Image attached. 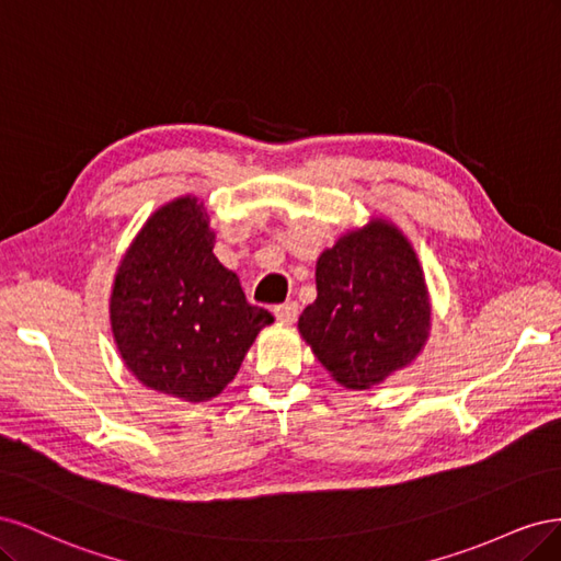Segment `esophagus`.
Masks as SVG:
<instances>
[{
	"label": "esophagus",
	"mask_w": 561,
	"mask_h": 561,
	"mask_svg": "<svg viewBox=\"0 0 561 561\" xmlns=\"http://www.w3.org/2000/svg\"><path fill=\"white\" fill-rule=\"evenodd\" d=\"M274 316H276L280 322H287V325H290V322H295V320H297V316H299L297 301H285V304H278V307H274Z\"/></svg>",
	"instance_id": "34e87169"
}]
</instances>
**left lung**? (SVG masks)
<instances>
[{"label":"left lung","mask_w":561,"mask_h":561,"mask_svg":"<svg viewBox=\"0 0 561 561\" xmlns=\"http://www.w3.org/2000/svg\"><path fill=\"white\" fill-rule=\"evenodd\" d=\"M316 287L299 332L346 388L383 381L426 342L431 307L423 271L404 236L386 222H371L322 252Z\"/></svg>","instance_id":"obj_1"}]
</instances>
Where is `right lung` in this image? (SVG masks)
Listing matches in <instances>:
<instances>
[{
	"mask_svg": "<svg viewBox=\"0 0 561 561\" xmlns=\"http://www.w3.org/2000/svg\"><path fill=\"white\" fill-rule=\"evenodd\" d=\"M213 239L203 203H168L128 248L110 304L114 342L133 375L190 402L222 393L254 336L274 322L217 262Z\"/></svg>",
	"mask_w": 561,
	"mask_h": 561,
	"instance_id": "1",
	"label": "right lung"
}]
</instances>
